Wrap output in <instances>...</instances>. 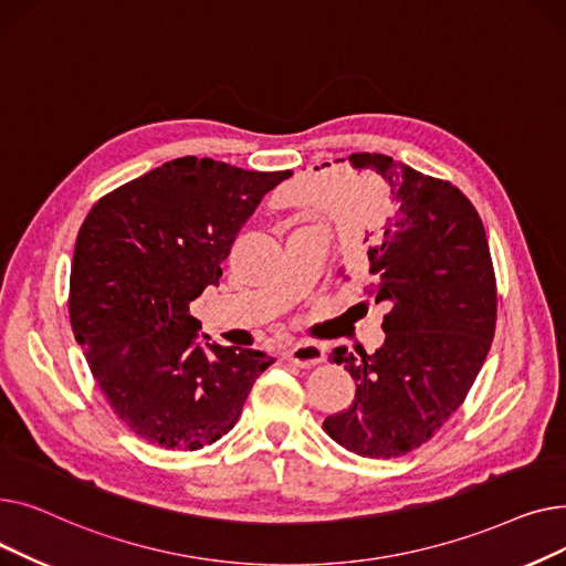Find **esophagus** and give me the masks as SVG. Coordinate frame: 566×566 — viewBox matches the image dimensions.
Segmentation results:
<instances>
[{"instance_id":"esophagus-1","label":"esophagus","mask_w":566,"mask_h":566,"mask_svg":"<svg viewBox=\"0 0 566 566\" xmlns=\"http://www.w3.org/2000/svg\"><path fill=\"white\" fill-rule=\"evenodd\" d=\"M284 358L298 367H314L325 360V350L318 344L301 342V344H293V346L284 348Z\"/></svg>"}]
</instances>
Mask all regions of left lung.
<instances>
[{
	"label": "left lung",
	"mask_w": 566,
	"mask_h": 566,
	"mask_svg": "<svg viewBox=\"0 0 566 566\" xmlns=\"http://www.w3.org/2000/svg\"><path fill=\"white\" fill-rule=\"evenodd\" d=\"M344 163V158H342ZM355 229L369 243V295L390 310L374 350H333L355 399L323 429L348 452L401 457L463 403L495 333V275L484 224L468 197L382 154H353ZM323 178L342 181L331 163Z\"/></svg>",
	"instance_id": "8db88e82"
}]
</instances>
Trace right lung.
Returning a JSON list of instances; mask_svg holds the SVG:
<instances>
[{
	"mask_svg": "<svg viewBox=\"0 0 566 566\" xmlns=\"http://www.w3.org/2000/svg\"><path fill=\"white\" fill-rule=\"evenodd\" d=\"M289 176L176 158L105 195L80 227L73 333L112 410L146 442L220 440L273 365L263 350L199 339L190 303L218 286L238 231Z\"/></svg>",
	"mask_w": 566,
	"mask_h": 566,
	"instance_id": "add662e5",
	"label": "right lung"
}]
</instances>
